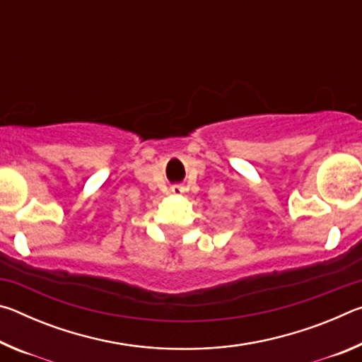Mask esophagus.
Instances as JSON below:
<instances>
[{
  "instance_id": "esophagus-1",
  "label": "esophagus",
  "mask_w": 362,
  "mask_h": 362,
  "mask_svg": "<svg viewBox=\"0 0 362 362\" xmlns=\"http://www.w3.org/2000/svg\"><path fill=\"white\" fill-rule=\"evenodd\" d=\"M173 192H174V193H182V192H183V187H182V185H174V187H173Z\"/></svg>"
}]
</instances>
